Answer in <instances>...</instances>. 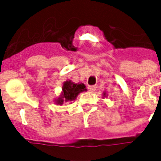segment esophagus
<instances>
[{"label":"esophagus","instance_id":"34e87169","mask_svg":"<svg viewBox=\"0 0 161 161\" xmlns=\"http://www.w3.org/2000/svg\"><path fill=\"white\" fill-rule=\"evenodd\" d=\"M88 90H89V91L93 92L97 90V86L96 85H90V86H88Z\"/></svg>","mask_w":161,"mask_h":161}]
</instances>
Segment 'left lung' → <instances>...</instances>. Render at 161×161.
Here are the masks:
<instances>
[{"label":"left lung","instance_id":"left-lung-1","mask_svg":"<svg viewBox=\"0 0 161 161\" xmlns=\"http://www.w3.org/2000/svg\"><path fill=\"white\" fill-rule=\"evenodd\" d=\"M103 96H104V97H105V96H106V93H103Z\"/></svg>","mask_w":161,"mask_h":161}]
</instances>
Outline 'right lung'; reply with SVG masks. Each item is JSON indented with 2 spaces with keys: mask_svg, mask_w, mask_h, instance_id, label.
Wrapping results in <instances>:
<instances>
[{
  "mask_svg": "<svg viewBox=\"0 0 161 161\" xmlns=\"http://www.w3.org/2000/svg\"><path fill=\"white\" fill-rule=\"evenodd\" d=\"M85 85L84 84H75L70 80L65 81L62 87V92L59 97L56 100L57 104L62 105L64 102H71L75 100L79 93L86 91Z\"/></svg>",
  "mask_w": 161,
  "mask_h": 161,
  "instance_id": "add662e5",
  "label": "right lung"
}]
</instances>
